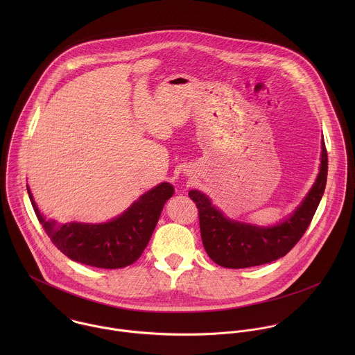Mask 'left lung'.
Instances as JSON below:
<instances>
[{"label":"left lung","mask_w":355,"mask_h":355,"mask_svg":"<svg viewBox=\"0 0 355 355\" xmlns=\"http://www.w3.org/2000/svg\"><path fill=\"white\" fill-rule=\"evenodd\" d=\"M321 150L320 172L311 190L290 217L273 227H257L227 218L201 191L189 193L198 207L203 248L217 265L241 269L268 263L284 257L300 242L327 184L328 154L324 139Z\"/></svg>","instance_id":"1"}]
</instances>
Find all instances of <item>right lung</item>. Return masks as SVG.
Wrapping results in <instances>:
<instances>
[{
    "mask_svg": "<svg viewBox=\"0 0 355 355\" xmlns=\"http://www.w3.org/2000/svg\"><path fill=\"white\" fill-rule=\"evenodd\" d=\"M34 211L53 245L68 258L103 269L124 268L135 262L148 246L165 202L173 196L169 183H161L132 203L119 217L103 224L46 220L34 202Z\"/></svg>",
    "mask_w": 355,
    "mask_h": 355,
    "instance_id": "add662e5",
    "label": "right lung"
}]
</instances>
